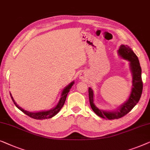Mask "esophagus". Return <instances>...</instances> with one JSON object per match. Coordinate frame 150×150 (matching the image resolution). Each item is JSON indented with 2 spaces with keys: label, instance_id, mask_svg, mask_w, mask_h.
Masks as SVG:
<instances>
[{
  "label": "esophagus",
  "instance_id": "obj_1",
  "mask_svg": "<svg viewBox=\"0 0 150 150\" xmlns=\"http://www.w3.org/2000/svg\"><path fill=\"white\" fill-rule=\"evenodd\" d=\"M84 77H85V75L83 74V73H82V74H80V79H84Z\"/></svg>",
  "mask_w": 150,
  "mask_h": 150
}]
</instances>
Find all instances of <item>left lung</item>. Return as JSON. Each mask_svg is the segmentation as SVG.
I'll return each mask as SVG.
<instances>
[{"instance_id":"obj_1","label":"left lung","mask_w":150,"mask_h":150,"mask_svg":"<svg viewBox=\"0 0 150 150\" xmlns=\"http://www.w3.org/2000/svg\"><path fill=\"white\" fill-rule=\"evenodd\" d=\"M118 53L122 58L130 61V66L132 73V86L131 93L130 94L128 100L122 105V106L117 109V111L108 112L104 111L97 108L94 104L93 91L91 88L88 89V95H89L90 104L92 110L99 117L105 119L114 120L124 116L129 113L132 108L137 104L139 99L141 96L143 91V81L141 79V68L139 64L138 57L134 53L133 51L128 45H122L118 50Z\"/></svg>"}]
</instances>
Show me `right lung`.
Segmentation results:
<instances>
[{"mask_svg":"<svg viewBox=\"0 0 150 150\" xmlns=\"http://www.w3.org/2000/svg\"><path fill=\"white\" fill-rule=\"evenodd\" d=\"M74 84V81L71 82V83L69 84L68 86H67L66 88L63 90V91L62 92V94H61V98H60V100L56 107H54V109H50L49 111H41V112H36V113H33V112H29V111H25L24 109H23L22 108H21L20 107H19L18 105L16 104V103H15V101L13 100V98L11 93H10V95H11L12 100L13 101L14 104L16 105V106L18 107V108L20 109V111H22L23 113H25V114L28 115V116L34 118V119L36 120H43V119H49V118H51L52 117H54V115H56L57 113H58L61 108L63 107L64 105L65 100H66L67 98V96L68 93L70 91L71 88Z\"/></svg>","mask_w":150,"mask_h":150,"instance_id":"1","label":"right lung"}]
</instances>
